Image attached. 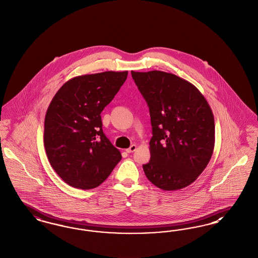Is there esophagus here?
<instances>
[{
    "instance_id": "34e87169",
    "label": "esophagus",
    "mask_w": 258,
    "mask_h": 258,
    "mask_svg": "<svg viewBox=\"0 0 258 258\" xmlns=\"http://www.w3.org/2000/svg\"><path fill=\"white\" fill-rule=\"evenodd\" d=\"M136 149H137V146H136V145H132L128 149H126V150H125V152H126V153H128V154H131V153H134V151H135Z\"/></svg>"
}]
</instances>
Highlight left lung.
<instances>
[{
	"label": "left lung",
	"mask_w": 258,
	"mask_h": 258,
	"mask_svg": "<svg viewBox=\"0 0 258 258\" xmlns=\"http://www.w3.org/2000/svg\"><path fill=\"white\" fill-rule=\"evenodd\" d=\"M132 76L148 103L153 126L145 175L165 191L190 185L214 150L215 124L209 104L195 85L174 74L132 71Z\"/></svg>",
	"instance_id": "left-lung-1"
}]
</instances>
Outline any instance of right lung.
<instances>
[{"mask_svg":"<svg viewBox=\"0 0 258 258\" xmlns=\"http://www.w3.org/2000/svg\"><path fill=\"white\" fill-rule=\"evenodd\" d=\"M127 71L75 77L52 98L44 123V146L64 182L83 190L102 184L122 155L103 132L101 112L124 84Z\"/></svg>","mask_w":258,"mask_h":258,"instance_id":"right-lung-1","label":"right lung"}]
</instances>
